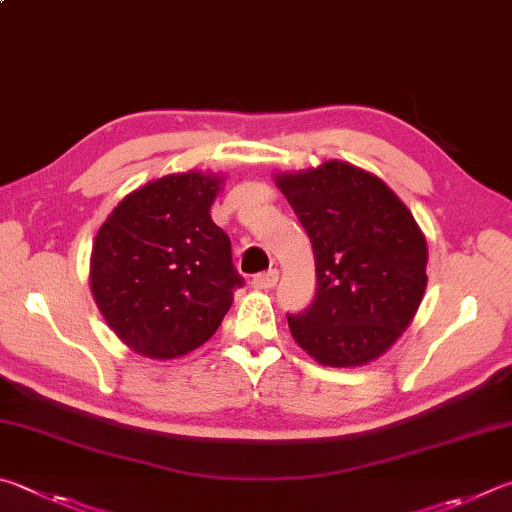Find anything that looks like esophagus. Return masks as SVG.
Returning <instances> with one entry per match:
<instances>
[{
	"instance_id": "esophagus-1",
	"label": "esophagus",
	"mask_w": 512,
	"mask_h": 512,
	"mask_svg": "<svg viewBox=\"0 0 512 512\" xmlns=\"http://www.w3.org/2000/svg\"><path fill=\"white\" fill-rule=\"evenodd\" d=\"M276 281H279V272L267 270L263 274H256L254 279H251V288H254V290H272Z\"/></svg>"
}]
</instances>
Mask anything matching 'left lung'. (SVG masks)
I'll use <instances>...</instances> for the list:
<instances>
[{
	"label": "left lung",
	"instance_id": "left-lung-1",
	"mask_svg": "<svg viewBox=\"0 0 512 512\" xmlns=\"http://www.w3.org/2000/svg\"><path fill=\"white\" fill-rule=\"evenodd\" d=\"M315 251L317 294L288 326L335 369L378 360L398 342L427 288V242L405 202L346 161L274 177Z\"/></svg>",
	"mask_w": 512,
	"mask_h": 512
}]
</instances>
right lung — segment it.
<instances>
[{
    "label": "right lung",
    "instance_id": "1",
    "mask_svg": "<svg viewBox=\"0 0 512 512\" xmlns=\"http://www.w3.org/2000/svg\"><path fill=\"white\" fill-rule=\"evenodd\" d=\"M222 191L213 173H173L139 186L101 224L89 288L107 326L150 360H175L209 342L245 279L211 220Z\"/></svg>",
    "mask_w": 512,
    "mask_h": 512
}]
</instances>
